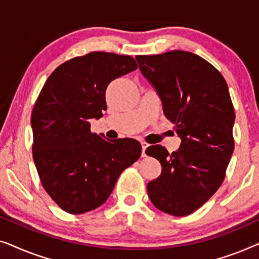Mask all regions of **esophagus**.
<instances>
[{
	"label": "esophagus",
	"mask_w": 259,
	"mask_h": 259,
	"mask_svg": "<svg viewBox=\"0 0 259 259\" xmlns=\"http://www.w3.org/2000/svg\"><path fill=\"white\" fill-rule=\"evenodd\" d=\"M148 147V145L146 144V143H141V148H143V152H141V155H143V157H147V154H146V148Z\"/></svg>",
	"instance_id": "34e87169"
}]
</instances>
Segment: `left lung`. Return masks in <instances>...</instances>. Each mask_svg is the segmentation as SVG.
<instances>
[{
  "mask_svg": "<svg viewBox=\"0 0 259 259\" xmlns=\"http://www.w3.org/2000/svg\"><path fill=\"white\" fill-rule=\"evenodd\" d=\"M136 59L182 139L172 153L161 145L146 150L161 164V175L147 184L148 197L160 211L183 217L206 203L225 178L235 148L228 83L211 63L190 52Z\"/></svg>",
  "mask_w": 259,
  "mask_h": 259,
  "instance_id": "1",
  "label": "left lung"
}]
</instances>
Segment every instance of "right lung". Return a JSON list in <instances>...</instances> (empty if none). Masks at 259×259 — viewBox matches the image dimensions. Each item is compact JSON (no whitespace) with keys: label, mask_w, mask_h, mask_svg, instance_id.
I'll list each match as a JSON object with an SVG mask.
<instances>
[{"label":"right lung","mask_w":259,"mask_h":259,"mask_svg":"<svg viewBox=\"0 0 259 259\" xmlns=\"http://www.w3.org/2000/svg\"><path fill=\"white\" fill-rule=\"evenodd\" d=\"M138 68L128 55L93 52L60 65L46 81L31 113L33 158L42 186L63 211L101 206L123 169L139 159L134 139L108 140L91 132L107 109L113 80Z\"/></svg>","instance_id":"add662e5"}]
</instances>
